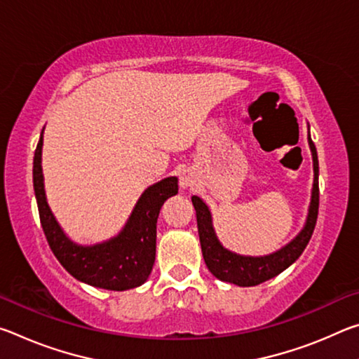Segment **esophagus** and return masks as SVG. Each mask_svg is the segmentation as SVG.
<instances>
[{"label": "esophagus", "mask_w": 359, "mask_h": 359, "mask_svg": "<svg viewBox=\"0 0 359 359\" xmlns=\"http://www.w3.org/2000/svg\"><path fill=\"white\" fill-rule=\"evenodd\" d=\"M194 174L191 171H185L182 172L180 175V187L182 188H188V187H193L194 185Z\"/></svg>", "instance_id": "34e87169"}]
</instances>
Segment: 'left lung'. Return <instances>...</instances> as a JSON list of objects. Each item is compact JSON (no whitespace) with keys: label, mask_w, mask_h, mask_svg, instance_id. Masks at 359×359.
I'll use <instances>...</instances> for the list:
<instances>
[{"label":"left lung","mask_w":359,"mask_h":359,"mask_svg":"<svg viewBox=\"0 0 359 359\" xmlns=\"http://www.w3.org/2000/svg\"><path fill=\"white\" fill-rule=\"evenodd\" d=\"M309 145H311L313 158V188L307 220L301 233L290 244L282 247L276 253L266 255V257H242V255L226 250L217 239L214 226H212L209 208L204 204L201 198L191 196V203L194 205V210H196L199 242H201L205 266L209 267V271L217 278H220L223 282L239 285V287H255V285H259L278 276L301 257L304 248L307 247L309 241L312 238L320 203L318 156L311 135H309Z\"/></svg>","instance_id":"left-lung-1"}]
</instances>
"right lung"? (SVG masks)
I'll return each instance as SVG.
<instances>
[{"label": "right lung", "instance_id": "add662e5", "mask_svg": "<svg viewBox=\"0 0 359 359\" xmlns=\"http://www.w3.org/2000/svg\"><path fill=\"white\" fill-rule=\"evenodd\" d=\"M41 155L42 133L34 150L33 187L46 239L62 266L77 280L96 288L123 291L142 285L155 263L158 214L166 199L177 194V177L163 179L149 187L118 236L102 244L77 245L63 233L48 208Z\"/></svg>", "mask_w": 359, "mask_h": 359}]
</instances>
